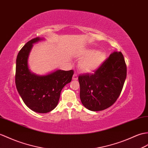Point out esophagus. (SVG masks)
<instances>
[{
	"label": "esophagus",
	"mask_w": 148,
	"mask_h": 148,
	"mask_svg": "<svg viewBox=\"0 0 148 148\" xmlns=\"http://www.w3.org/2000/svg\"><path fill=\"white\" fill-rule=\"evenodd\" d=\"M77 79H78L77 75L76 74H74L73 75V80H74V81L77 80Z\"/></svg>",
	"instance_id": "34e87169"
}]
</instances>
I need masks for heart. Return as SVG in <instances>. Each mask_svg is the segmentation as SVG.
Segmentation results:
<instances>
[{"mask_svg": "<svg viewBox=\"0 0 148 148\" xmlns=\"http://www.w3.org/2000/svg\"><path fill=\"white\" fill-rule=\"evenodd\" d=\"M82 58L79 64L80 70L84 73H93L104 62L106 55L101 51L88 49L81 53Z\"/></svg>", "mask_w": 148, "mask_h": 148, "instance_id": "obj_1", "label": "heart"}]
</instances>
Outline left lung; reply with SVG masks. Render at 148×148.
<instances>
[{
    "mask_svg": "<svg viewBox=\"0 0 148 148\" xmlns=\"http://www.w3.org/2000/svg\"><path fill=\"white\" fill-rule=\"evenodd\" d=\"M126 76L124 57L121 51H114L94 74L79 76L82 105L93 112L109 108L121 95Z\"/></svg>",
    "mask_w": 148,
    "mask_h": 148,
    "instance_id": "left-lung-1",
    "label": "left lung"
}]
</instances>
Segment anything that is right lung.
<instances>
[{"label": "right lung", "instance_id": "add662e5", "mask_svg": "<svg viewBox=\"0 0 148 148\" xmlns=\"http://www.w3.org/2000/svg\"><path fill=\"white\" fill-rule=\"evenodd\" d=\"M36 37L27 42L16 58L15 82L17 90L25 105L32 110L45 113L56 107L63 88L72 80L73 70H57L40 75L30 71L27 59L33 44L43 40Z\"/></svg>", "mask_w": 148, "mask_h": 148}]
</instances>
